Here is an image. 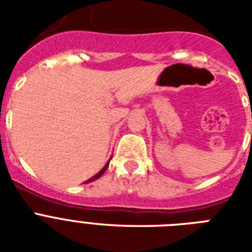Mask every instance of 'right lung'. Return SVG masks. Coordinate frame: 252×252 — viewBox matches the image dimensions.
I'll use <instances>...</instances> for the list:
<instances>
[{
	"instance_id": "obj_1",
	"label": "right lung",
	"mask_w": 252,
	"mask_h": 252,
	"mask_svg": "<svg viewBox=\"0 0 252 252\" xmlns=\"http://www.w3.org/2000/svg\"><path fill=\"white\" fill-rule=\"evenodd\" d=\"M110 159H111V158H110ZM108 165H110V161L107 162L106 165H104V167H103L102 170H100V171L98 172V174H95V175L93 176V178H90V179H87L86 182H85V183H90V182H94L95 179H98V178H100V176H102L103 174H104V171H106V170H107V167H108Z\"/></svg>"
}]
</instances>
